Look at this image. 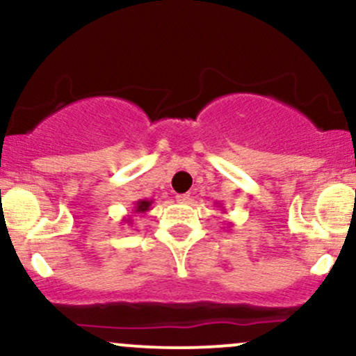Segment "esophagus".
<instances>
[{"label": "esophagus", "mask_w": 356, "mask_h": 356, "mask_svg": "<svg viewBox=\"0 0 356 356\" xmlns=\"http://www.w3.org/2000/svg\"><path fill=\"white\" fill-rule=\"evenodd\" d=\"M175 199H177V202L186 204L191 201V194H179V195H175Z\"/></svg>", "instance_id": "34e87169"}]
</instances>
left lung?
Wrapping results in <instances>:
<instances>
[{
	"label": "left lung",
	"instance_id": "left-lung-1",
	"mask_svg": "<svg viewBox=\"0 0 356 356\" xmlns=\"http://www.w3.org/2000/svg\"><path fill=\"white\" fill-rule=\"evenodd\" d=\"M219 207H220V206H219Z\"/></svg>",
	"mask_w": 356,
	"mask_h": 356
}]
</instances>
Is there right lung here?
I'll return each instance as SVG.
<instances>
[{
	"label": "right lung",
	"instance_id": "right-lung-1",
	"mask_svg": "<svg viewBox=\"0 0 356 356\" xmlns=\"http://www.w3.org/2000/svg\"><path fill=\"white\" fill-rule=\"evenodd\" d=\"M152 199H138L136 202V206H134V214H145V212L150 211V206H152ZM125 222H129V226L132 222H130V218H124Z\"/></svg>",
	"mask_w": 356,
	"mask_h": 356
}]
</instances>
